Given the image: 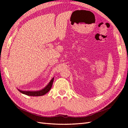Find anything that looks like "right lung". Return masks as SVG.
Listing matches in <instances>:
<instances>
[{
	"instance_id": "add662e5",
	"label": "right lung",
	"mask_w": 128,
	"mask_h": 128,
	"mask_svg": "<svg viewBox=\"0 0 128 128\" xmlns=\"http://www.w3.org/2000/svg\"><path fill=\"white\" fill-rule=\"evenodd\" d=\"M54 77H52L50 80L48 82L47 84L44 87L40 88H37L35 89H21L20 88H17V89L22 94H26L28 96H39L44 95L45 94H46L48 91L51 89V88L52 86V83H53Z\"/></svg>"
}]
</instances>
